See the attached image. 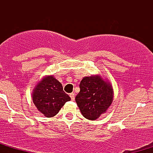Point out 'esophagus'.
Wrapping results in <instances>:
<instances>
[{"instance_id":"1","label":"esophagus","mask_w":153,"mask_h":153,"mask_svg":"<svg viewBox=\"0 0 153 153\" xmlns=\"http://www.w3.org/2000/svg\"><path fill=\"white\" fill-rule=\"evenodd\" d=\"M70 96H71L72 101H74V100H75V94H73V93H71V94H70Z\"/></svg>"}]
</instances>
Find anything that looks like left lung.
<instances>
[{
    "instance_id": "left-lung-1",
    "label": "left lung",
    "mask_w": 153,
    "mask_h": 153,
    "mask_svg": "<svg viewBox=\"0 0 153 153\" xmlns=\"http://www.w3.org/2000/svg\"><path fill=\"white\" fill-rule=\"evenodd\" d=\"M75 101L85 118L96 120L105 113L113 101L111 85L100 75L85 77L80 83Z\"/></svg>"
}]
</instances>
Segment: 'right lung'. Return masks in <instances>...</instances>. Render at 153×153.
Returning a JSON list of instances; mask_svg holds the SVG:
<instances>
[{
  "instance_id": "add662e5",
  "label": "right lung",
  "mask_w": 153,
  "mask_h": 153,
  "mask_svg": "<svg viewBox=\"0 0 153 153\" xmlns=\"http://www.w3.org/2000/svg\"><path fill=\"white\" fill-rule=\"evenodd\" d=\"M71 97L63 91L62 84L52 75L47 76L36 85L33 91V103L46 117L55 116Z\"/></svg>"
}]
</instances>
